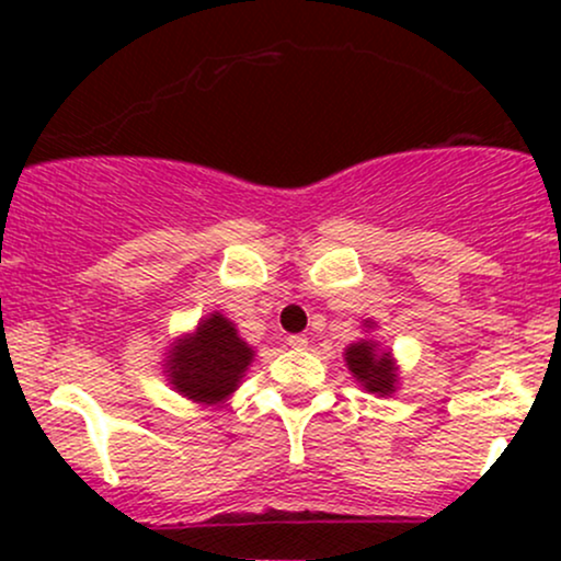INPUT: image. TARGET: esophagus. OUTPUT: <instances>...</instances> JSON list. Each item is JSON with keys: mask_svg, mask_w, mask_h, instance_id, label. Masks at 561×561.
I'll return each mask as SVG.
<instances>
[{"mask_svg": "<svg viewBox=\"0 0 561 561\" xmlns=\"http://www.w3.org/2000/svg\"><path fill=\"white\" fill-rule=\"evenodd\" d=\"M287 345L293 347V351H302V347L308 345V337H306V334H289Z\"/></svg>", "mask_w": 561, "mask_h": 561, "instance_id": "obj_1", "label": "esophagus"}]
</instances>
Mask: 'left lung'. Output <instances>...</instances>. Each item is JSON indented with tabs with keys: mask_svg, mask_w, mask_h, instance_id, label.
Masks as SVG:
<instances>
[{
	"mask_svg": "<svg viewBox=\"0 0 561 561\" xmlns=\"http://www.w3.org/2000/svg\"><path fill=\"white\" fill-rule=\"evenodd\" d=\"M347 369L369 392L388 396L396 385V366L390 362V353H377L375 343H356L345 353Z\"/></svg>",
	"mask_w": 561,
	"mask_h": 561,
	"instance_id": "1",
	"label": "left lung"
}]
</instances>
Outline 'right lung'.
I'll use <instances>...</instances> for the list:
<instances>
[{"instance_id": "right-lung-1", "label": "right lung", "mask_w": 561, "mask_h": 561, "mask_svg": "<svg viewBox=\"0 0 561 561\" xmlns=\"http://www.w3.org/2000/svg\"><path fill=\"white\" fill-rule=\"evenodd\" d=\"M253 347L240 340L234 324L221 313H210L192 337L173 345L169 356L171 385L197 403H218L237 388Z\"/></svg>"}]
</instances>
